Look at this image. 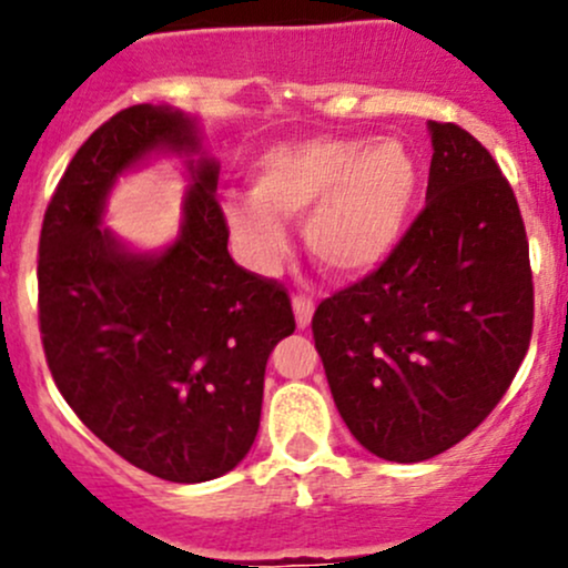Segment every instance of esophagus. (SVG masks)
I'll return each instance as SVG.
<instances>
[{
	"instance_id": "1",
	"label": "esophagus",
	"mask_w": 568,
	"mask_h": 568,
	"mask_svg": "<svg viewBox=\"0 0 568 568\" xmlns=\"http://www.w3.org/2000/svg\"><path fill=\"white\" fill-rule=\"evenodd\" d=\"M312 312H315V302H312L310 296H304V293H296V296H293V315H296L298 328H306V325H310Z\"/></svg>"
}]
</instances>
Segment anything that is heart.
<instances>
[{
    "mask_svg": "<svg viewBox=\"0 0 568 568\" xmlns=\"http://www.w3.org/2000/svg\"><path fill=\"white\" fill-rule=\"evenodd\" d=\"M422 171L400 139L317 135L272 146L253 171L251 192L221 200L240 253L272 272L288 251L283 219L304 221L312 258L338 277L376 270L408 230Z\"/></svg>",
    "mask_w": 568,
    "mask_h": 568,
    "instance_id": "1",
    "label": "heart"
}]
</instances>
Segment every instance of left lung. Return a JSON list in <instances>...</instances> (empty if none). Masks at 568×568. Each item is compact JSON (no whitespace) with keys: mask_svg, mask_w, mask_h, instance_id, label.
<instances>
[{"mask_svg":"<svg viewBox=\"0 0 568 568\" xmlns=\"http://www.w3.org/2000/svg\"><path fill=\"white\" fill-rule=\"evenodd\" d=\"M427 205L384 262L321 302L312 336L349 433L387 462L433 459L507 393L534 325L529 240L478 139L429 122Z\"/></svg>","mask_w":568,"mask_h":568,"instance_id":"left-lung-1","label":"left lung"}]
</instances>
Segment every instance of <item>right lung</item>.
Returning <instances> with one entry per match:
<instances>
[{"label":"right lung","mask_w":568,"mask_h":568,"mask_svg":"<svg viewBox=\"0 0 568 568\" xmlns=\"http://www.w3.org/2000/svg\"><path fill=\"white\" fill-rule=\"evenodd\" d=\"M152 152H200L194 122L139 103L71 158L39 234V334L95 438L143 473L202 484L251 452L266 361L296 321L283 283L226 251L216 162L189 160L184 226L162 253H130L98 226L116 175Z\"/></svg>","instance_id":"right-lung-1"}]
</instances>
